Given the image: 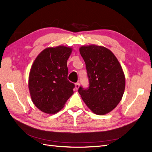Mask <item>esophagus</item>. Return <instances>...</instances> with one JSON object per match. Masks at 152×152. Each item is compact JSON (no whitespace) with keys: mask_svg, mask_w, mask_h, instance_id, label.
Masks as SVG:
<instances>
[{"mask_svg":"<svg viewBox=\"0 0 152 152\" xmlns=\"http://www.w3.org/2000/svg\"><path fill=\"white\" fill-rule=\"evenodd\" d=\"M79 82H77V83H75V89H76V90H77L78 89H79Z\"/></svg>","mask_w":152,"mask_h":152,"instance_id":"34e87169","label":"esophagus"}]
</instances>
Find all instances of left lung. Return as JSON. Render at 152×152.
Instances as JSON below:
<instances>
[{
	"label": "left lung",
	"instance_id": "8db88e82",
	"mask_svg": "<svg viewBox=\"0 0 152 152\" xmlns=\"http://www.w3.org/2000/svg\"><path fill=\"white\" fill-rule=\"evenodd\" d=\"M80 53L86 63L89 87L79 93L94 113L104 115L117 107L125 89V76L117 58L104 47L82 46Z\"/></svg>",
	"mask_w": 152,
	"mask_h": 152
}]
</instances>
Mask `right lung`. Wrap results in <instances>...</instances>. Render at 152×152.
I'll return each mask as SVG.
<instances>
[{"instance_id": "1", "label": "right lung", "mask_w": 152, "mask_h": 152, "mask_svg": "<svg viewBox=\"0 0 152 152\" xmlns=\"http://www.w3.org/2000/svg\"><path fill=\"white\" fill-rule=\"evenodd\" d=\"M71 52L65 46L47 48L32 65L28 87L32 102L42 112H59L73 93L75 84L68 80L66 63Z\"/></svg>"}]
</instances>
